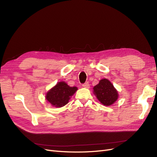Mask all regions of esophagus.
<instances>
[{"instance_id":"esophagus-1","label":"esophagus","mask_w":157,"mask_h":157,"mask_svg":"<svg viewBox=\"0 0 157 157\" xmlns=\"http://www.w3.org/2000/svg\"><path fill=\"white\" fill-rule=\"evenodd\" d=\"M82 86L84 87V88H89V87H90V84H89L88 82H85V83H84V84H82Z\"/></svg>"}]
</instances>
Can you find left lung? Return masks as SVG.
Wrapping results in <instances>:
<instances>
[{"instance_id":"8db88e82","label":"left lung","mask_w":157,"mask_h":157,"mask_svg":"<svg viewBox=\"0 0 157 157\" xmlns=\"http://www.w3.org/2000/svg\"><path fill=\"white\" fill-rule=\"evenodd\" d=\"M94 94L103 105H111L118 99L117 90L112 83L106 78L101 79L99 84L94 87Z\"/></svg>"}]
</instances>
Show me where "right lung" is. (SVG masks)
Segmentation results:
<instances>
[{
	"instance_id": "obj_1",
	"label": "right lung",
	"mask_w": 157,
	"mask_h": 157,
	"mask_svg": "<svg viewBox=\"0 0 157 157\" xmlns=\"http://www.w3.org/2000/svg\"><path fill=\"white\" fill-rule=\"evenodd\" d=\"M77 90V87H71L65 82H59L47 92L46 99L52 105L61 107L69 102L71 97Z\"/></svg>"
}]
</instances>
